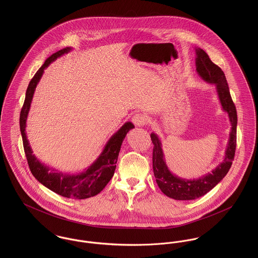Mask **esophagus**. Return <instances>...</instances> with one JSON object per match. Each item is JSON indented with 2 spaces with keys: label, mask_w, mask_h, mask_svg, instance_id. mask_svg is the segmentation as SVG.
<instances>
[{
  "label": "esophagus",
  "mask_w": 258,
  "mask_h": 258,
  "mask_svg": "<svg viewBox=\"0 0 258 258\" xmlns=\"http://www.w3.org/2000/svg\"><path fill=\"white\" fill-rule=\"evenodd\" d=\"M132 122L135 124V126L142 127V126H144L146 124V117L143 114L137 113V114L133 115Z\"/></svg>",
  "instance_id": "1"
}]
</instances>
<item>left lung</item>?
I'll return each mask as SVG.
<instances>
[{"label":"left lung","mask_w":258,"mask_h":258,"mask_svg":"<svg viewBox=\"0 0 258 258\" xmlns=\"http://www.w3.org/2000/svg\"><path fill=\"white\" fill-rule=\"evenodd\" d=\"M196 71L199 76L207 83L216 87L221 109L228 115L230 122L229 138L224 151L223 161L211 173H208L197 179L181 178L172 173L166 163L163 144L159 136L151 133V139L154 144L153 149V170L156 182L160 189L169 198L178 201H190L205 196L221 182L229 171L236 147V126L237 114L232 102L225 75L221 69L215 64L208 53L196 47Z\"/></svg>","instance_id":"1"}]
</instances>
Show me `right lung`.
Here are the masks:
<instances>
[{
	"label": "right lung",
	"mask_w": 258,
	"mask_h": 258,
	"mask_svg": "<svg viewBox=\"0 0 258 258\" xmlns=\"http://www.w3.org/2000/svg\"><path fill=\"white\" fill-rule=\"evenodd\" d=\"M72 49L73 47H66L51 54L30 81L26 92L24 106L20 115V128L30 170L37 181L59 196L69 199L83 200L96 196L109 183L116 169V163L123 140L127 133L131 129L135 128V126L132 122L124 123V125H122V127H120V129L115 132L106 142L97 159L89 167L77 174L60 172L46 166L37 159L30 145L26 133L27 119L29 111L31 109L33 97L44 70L56 58L70 52Z\"/></svg>",
	"instance_id": "right-lung-1"
}]
</instances>
